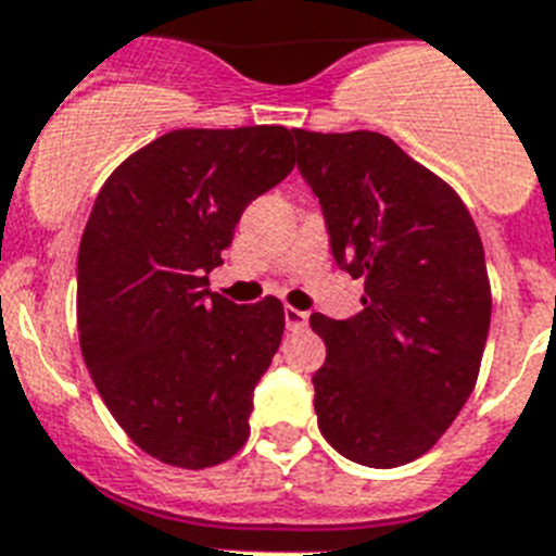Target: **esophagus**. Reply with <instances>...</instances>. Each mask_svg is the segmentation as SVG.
<instances>
[{"mask_svg":"<svg viewBox=\"0 0 556 556\" xmlns=\"http://www.w3.org/2000/svg\"><path fill=\"white\" fill-rule=\"evenodd\" d=\"M285 327H288V330H305L307 313L296 311V307H285Z\"/></svg>","mask_w":556,"mask_h":556,"instance_id":"esophagus-1","label":"esophagus"}]
</instances>
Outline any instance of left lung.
I'll list each match as a JSON object with an SVG mask.
<instances>
[{"mask_svg":"<svg viewBox=\"0 0 556 556\" xmlns=\"http://www.w3.org/2000/svg\"><path fill=\"white\" fill-rule=\"evenodd\" d=\"M336 263L364 311L313 313L318 428L341 456L400 467L431 451L479 378L490 332L484 245L451 185L383 134L293 131Z\"/></svg>","mask_w":556,"mask_h":556,"instance_id":"left-lung-1","label":"left lung"}]
</instances>
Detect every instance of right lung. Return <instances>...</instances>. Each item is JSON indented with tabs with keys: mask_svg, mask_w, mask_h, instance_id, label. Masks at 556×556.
Returning a JSON list of instances; mask_svg holds the SVG:
<instances>
[{
	"mask_svg": "<svg viewBox=\"0 0 556 556\" xmlns=\"http://www.w3.org/2000/svg\"><path fill=\"white\" fill-rule=\"evenodd\" d=\"M293 170L282 125L181 128L111 173L77 251V336L134 445L204 470L249 439L251 394L285 330L277 296L235 305L212 268L245 206Z\"/></svg>",
	"mask_w": 556,
	"mask_h": 556,
	"instance_id": "obj_1",
	"label": "right lung"
}]
</instances>
